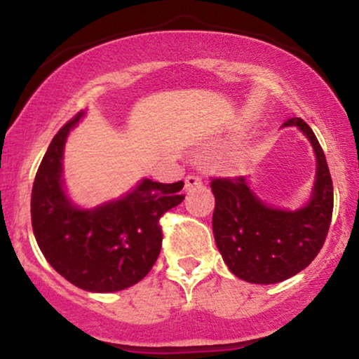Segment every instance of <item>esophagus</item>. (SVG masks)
<instances>
[{"mask_svg":"<svg viewBox=\"0 0 359 359\" xmlns=\"http://www.w3.org/2000/svg\"><path fill=\"white\" fill-rule=\"evenodd\" d=\"M203 185V179L197 175H187L185 177V191H192V189H197Z\"/></svg>","mask_w":359,"mask_h":359,"instance_id":"esophagus-1","label":"esophagus"}]
</instances>
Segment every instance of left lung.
Here are the masks:
<instances>
[{
    "mask_svg": "<svg viewBox=\"0 0 359 359\" xmlns=\"http://www.w3.org/2000/svg\"><path fill=\"white\" fill-rule=\"evenodd\" d=\"M287 126L297 128L316 155L314 185L302 208L269 204L255 192L250 177L211 182L217 250L233 275L258 285L283 282L311 265L323 248L332 217V180L323 148L304 119H288L282 128Z\"/></svg>",
    "mask_w": 359,
    "mask_h": 359,
    "instance_id": "1",
    "label": "left lung"
}]
</instances>
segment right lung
Returning a JSON list of instances; mask_svg holds the SVG:
<instances>
[{"label":"right lung","mask_w":359,"mask_h":359,"mask_svg":"<svg viewBox=\"0 0 359 359\" xmlns=\"http://www.w3.org/2000/svg\"><path fill=\"white\" fill-rule=\"evenodd\" d=\"M86 111L64 125L43 155L32 189V226L39 248L72 285L96 294L125 290L142 280L162 248L158 219L184 201V182L143 177L118 199L81 208L64 182V148Z\"/></svg>","instance_id":"1"}]
</instances>
